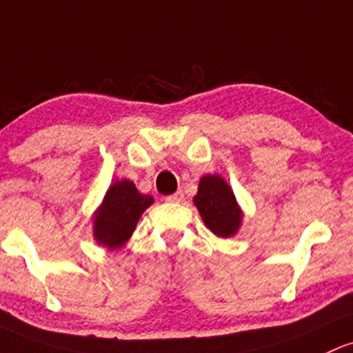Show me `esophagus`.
Listing matches in <instances>:
<instances>
[{
	"mask_svg": "<svg viewBox=\"0 0 353 353\" xmlns=\"http://www.w3.org/2000/svg\"><path fill=\"white\" fill-rule=\"evenodd\" d=\"M165 201H168V203H183V201H184V192L183 191L174 192V194H170V196L165 197Z\"/></svg>",
	"mask_w": 353,
	"mask_h": 353,
	"instance_id": "esophagus-1",
	"label": "esophagus"
}]
</instances>
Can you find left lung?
Here are the masks:
<instances>
[{
    "label": "left lung",
    "mask_w": 353,
    "mask_h": 353,
    "mask_svg": "<svg viewBox=\"0 0 353 353\" xmlns=\"http://www.w3.org/2000/svg\"><path fill=\"white\" fill-rule=\"evenodd\" d=\"M192 203L208 230L218 238H231L241 228L243 209L236 201L231 185L219 174L201 177Z\"/></svg>",
    "instance_id": "1"
}]
</instances>
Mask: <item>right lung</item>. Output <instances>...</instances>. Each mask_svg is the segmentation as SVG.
<instances>
[{"label":"right lung","mask_w":353,"mask_h":353,"mask_svg":"<svg viewBox=\"0 0 353 353\" xmlns=\"http://www.w3.org/2000/svg\"><path fill=\"white\" fill-rule=\"evenodd\" d=\"M150 204H154V197L139 192L132 181L112 183L92 218V233L97 245L110 251L120 250L129 241Z\"/></svg>","instance_id":"obj_1"}]
</instances>
